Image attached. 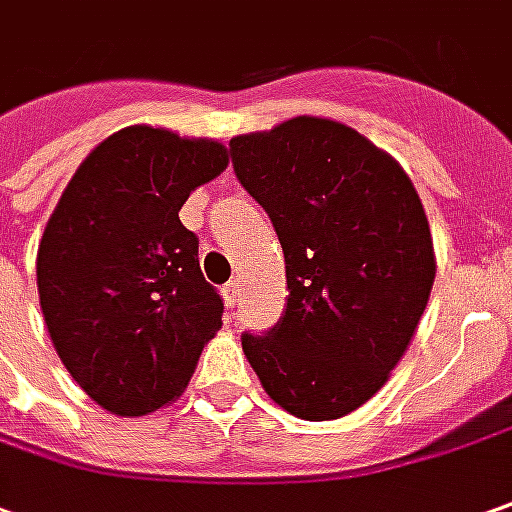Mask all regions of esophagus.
<instances>
[{"label": "esophagus", "instance_id": "1", "mask_svg": "<svg viewBox=\"0 0 512 512\" xmlns=\"http://www.w3.org/2000/svg\"><path fill=\"white\" fill-rule=\"evenodd\" d=\"M221 294H224V300H227L229 308H235V302H238V294H241V288H238V283H235V280H229V283L221 288Z\"/></svg>", "mask_w": 512, "mask_h": 512}]
</instances>
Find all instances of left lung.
Wrapping results in <instances>:
<instances>
[{
  "mask_svg": "<svg viewBox=\"0 0 512 512\" xmlns=\"http://www.w3.org/2000/svg\"><path fill=\"white\" fill-rule=\"evenodd\" d=\"M243 190L285 257L280 322L243 333L263 389L302 420H336L387 384L426 311L434 246L415 184L367 137L294 117L229 139Z\"/></svg>",
  "mask_w": 512,
  "mask_h": 512,
  "instance_id": "1",
  "label": "left lung"
}]
</instances>
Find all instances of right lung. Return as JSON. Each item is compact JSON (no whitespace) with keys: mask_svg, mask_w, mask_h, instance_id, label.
<instances>
[{"mask_svg":"<svg viewBox=\"0 0 512 512\" xmlns=\"http://www.w3.org/2000/svg\"><path fill=\"white\" fill-rule=\"evenodd\" d=\"M229 165L215 139L128 125L75 170L36 257L38 302L69 375L106 412L139 417L182 395L224 300L179 221Z\"/></svg>","mask_w":512,"mask_h":512,"instance_id":"add662e5","label":"right lung"}]
</instances>
